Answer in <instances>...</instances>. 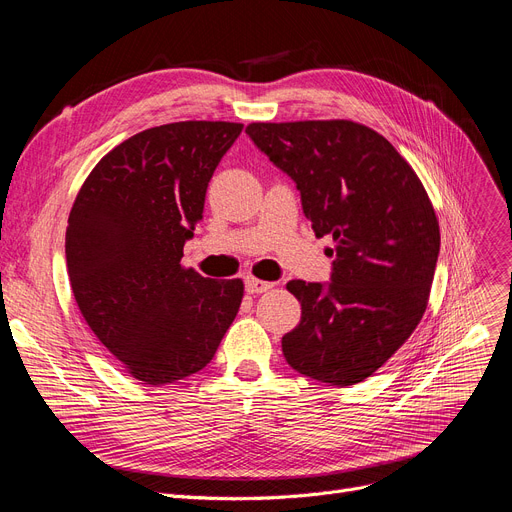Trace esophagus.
Masks as SVG:
<instances>
[{
	"mask_svg": "<svg viewBox=\"0 0 512 512\" xmlns=\"http://www.w3.org/2000/svg\"><path fill=\"white\" fill-rule=\"evenodd\" d=\"M274 286V282H263V280H257V278H247L245 280V290L249 294H261L265 290H270Z\"/></svg>",
	"mask_w": 512,
	"mask_h": 512,
	"instance_id": "34e87169",
	"label": "esophagus"
}]
</instances>
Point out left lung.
Here are the masks:
<instances>
[{
    "mask_svg": "<svg viewBox=\"0 0 512 512\" xmlns=\"http://www.w3.org/2000/svg\"><path fill=\"white\" fill-rule=\"evenodd\" d=\"M249 139L297 184L317 238L330 234V282L292 280L301 324L282 338L286 363L330 386L378 371L421 321L440 226L423 184L375 130L351 120L253 122Z\"/></svg>",
    "mask_w": 512,
    "mask_h": 512,
    "instance_id": "left-lung-1",
    "label": "left lung"
}]
</instances>
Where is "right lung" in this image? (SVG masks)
Wrapping results in <instances>:
<instances>
[{
	"mask_svg": "<svg viewBox=\"0 0 512 512\" xmlns=\"http://www.w3.org/2000/svg\"><path fill=\"white\" fill-rule=\"evenodd\" d=\"M242 124L174 122L134 134L85 180L66 228V267L99 342L145 384L201 371L234 321L240 280L180 265L207 184Z\"/></svg>",
	"mask_w": 512,
	"mask_h": 512,
	"instance_id": "1",
	"label": "right lung"
}]
</instances>
